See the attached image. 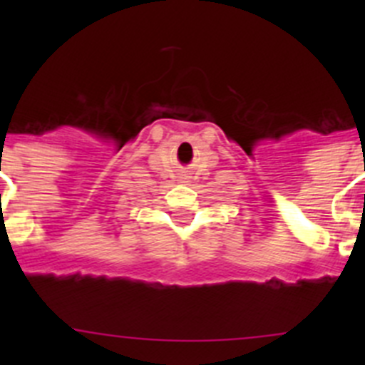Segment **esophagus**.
<instances>
[{"instance_id":"1","label":"esophagus","mask_w":365,"mask_h":365,"mask_svg":"<svg viewBox=\"0 0 365 365\" xmlns=\"http://www.w3.org/2000/svg\"><path fill=\"white\" fill-rule=\"evenodd\" d=\"M189 178H190V176L182 175V176H180V182H182V183H187V182H189Z\"/></svg>"}]
</instances>
